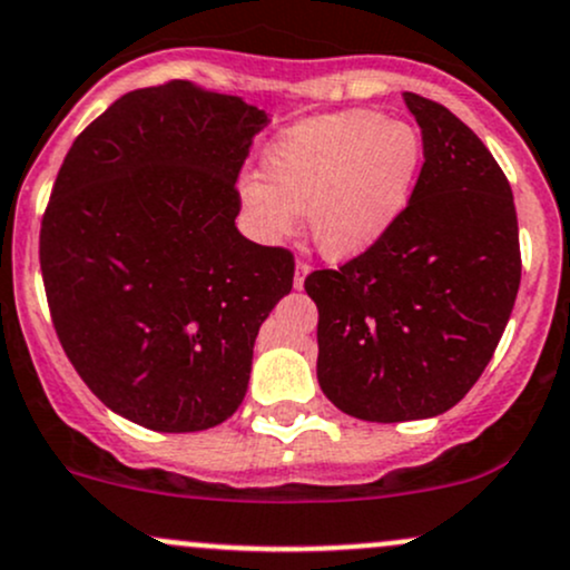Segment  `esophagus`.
<instances>
[{"label":"esophagus","mask_w":570,"mask_h":570,"mask_svg":"<svg viewBox=\"0 0 570 570\" xmlns=\"http://www.w3.org/2000/svg\"><path fill=\"white\" fill-rule=\"evenodd\" d=\"M311 273V267L305 265V262H297V267H295V289H303V284H305V275Z\"/></svg>","instance_id":"1"}]
</instances>
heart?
I'll use <instances>...</instances> for the list:
<instances>
[{"label":"heart","mask_w":570,"mask_h":570,"mask_svg":"<svg viewBox=\"0 0 570 570\" xmlns=\"http://www.w3.org/2000/svg\"><path fill=\"white\" fill-rule=\"evenodd\" d=\"M424 167L422 132L379 110L308 118L265 156V178L240 180V203L262 240L295 233L297 214L327 259L365 254L414 197Z\"/></svg>","instance_id":"1"}]
</instances>
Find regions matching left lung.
I'll use <instances>...</instances> for the list:
<instances>
[{
	"instance_id": "left-lung-1",
	"label": "left lung",
	"mask_w": 570,
	"mask_h": 570,
	"mask_svg": "<svg viewBox=\"0 0 570 570\" xmlns=\"http://www.w3.org/2000/svg\"><path fill=\"white\" fill-rule=\"evenodd\" d=\"M424 140L414 197L373 248L314 271L318 386L343 414L411 422L449 411L495 354L522 256L514 197L484 142L405 91Z\"/></svg>"
}]
</instances>
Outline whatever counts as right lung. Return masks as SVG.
Returning <instances> with one entry per match:
<instances>
[{
  "label": "right lung",
  "instance_id": "right-lung-1",
  "mask_svg": "<svg viewBox=\"0 0 570 570\" xmlns=\"http://www.w3.org/2000/svg\"><path fill=\"white\" fill-rule=\"evenodd\" d=\"M265 110L170 80L124 94L75 137L40 229L61 348L108 405L156 433L237 411L254 341L295 256L237 233L235 180Z\"/></svg>",
  "mask_w": 570,
  "mask_h": 570
}]
</instances>
